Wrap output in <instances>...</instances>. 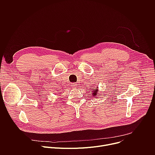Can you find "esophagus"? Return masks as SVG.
Returning <instances> with one entry per match:
<instances>
[{
    "label": "esophagus",
    "instance_id": "1",
    "mask_svg": "<svg viewBox=\"0 0 155 155\" xmlns=\"http://www.w3.org/2000/svg\"><path fill=\"white\" fill-rule=\"evenodd\" d=\"M71 86L72 87H77V84L75 83H71Z\"/></svg>",
    "mask_w": 155,
    "mask_h": 155
}]
</instances>
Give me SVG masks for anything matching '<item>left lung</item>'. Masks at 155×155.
Returning a JSON list of instances; mask_svg holds the SVG:
<instances>
[{
  "label": "left lung",
  "mask_w": 155,
  "mask_h": 155,
  "mask_svg": "<svg viewBox=\"0 0 155 155\" xmlns=\"http://www.w3.org/2000/svg\"><path fill=\"white\" fill-rule=\"evenodd\" d=\"M94 90H93V93H92V96H96V94H97V89H94Z\"/></svg>",
  "instance_id": "1"
}]
</instances>
